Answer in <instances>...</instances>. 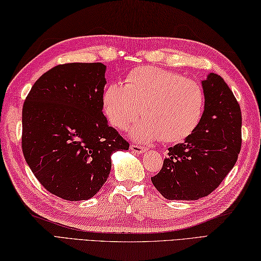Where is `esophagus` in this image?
I'll list each match as a JSON object with an SVG mask.
<instances>
[{"label": "esophagus", "instance_id": "esophagus-1", "mask_svg": "<svg viewBox=\"0 0 261 261\" xmlns=\"http://www.w3.org/2000/svg\"><path fill=\"white\" fill-rule=\"evenodd\" d=\"M130 148H131L132 151L136 152V153H139V154L145 153V152H147V150H148V149H147L146 147L140 146V145H131Z\"/></svg>", "mask_w": 261, "mask_h": 261}]
</instances>
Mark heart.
I'll return each instance as SVG.
<instances>
[{
    "label": "heart",
    "mask_w": 261,
    "mask_h": 261,
    "mask_svg": "<svg viewBox=\"0 0 261 261\" xmlns=\"http://www.w3.org/2000/svg\"><path fill=\"white\" fill-rule=\"evenodd\" d=\"M109 121L124 129L138 118L130 134L138 141L184 140L195 130L204 111V92L198 83L158 67L131 70L125 84L112 83L103 92Z\"/></svg>",
    "instance_id": "b5f03b06"
}]
</instances>
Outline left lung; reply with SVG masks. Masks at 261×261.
<instances>
[{
  "label": "left lung",
  "mask_w": 261,
  "mask_h": 261,
  "mask_svg": "<svg viewBox=\"0 0 261 261\" xmlns=\"http://www.w3.org/2000/svg\"><path fill=\"white\" fill-rule=\"evenodd\" d=\"M204 112L185 141L168 148L159 173L151 177L167 199L195 201L207 196L233 168L241 149V111L222 77L202 81Z\"/></svg>",
  "instance_id": "8db88e82"
}]
</instances>
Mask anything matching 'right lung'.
Masks as SVG:
<instances>
[{
    "label": "right lung",
    "mask_w": 261,
    "mask_h": 261,
    "mask_svg": "<svg viewBox=\"0 0 261 261\" xmlns=\"http://www.w3.org/2000/svg\"><path fill=\"white\" fill-rule=\"evenodd\" d=\"M107 66L58 65L32 86L22 109V151L36 178L54 195L86 201L111 173V156L129 143L103 114Z\"/></svg>",
    "instance_id": "1"
}]
</instances>
